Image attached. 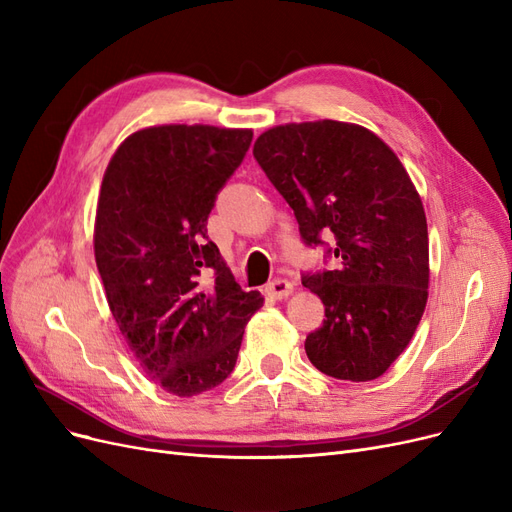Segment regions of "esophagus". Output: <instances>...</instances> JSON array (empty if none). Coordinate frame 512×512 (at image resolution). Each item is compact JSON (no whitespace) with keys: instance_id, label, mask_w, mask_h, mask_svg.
I'll use <instances>...</instances> for the list:
<instances>
[{"instance_id":"34e87169","label":"esophagus","mask_w":512,"mask_h":512,"mask_svg":"<svg viewBox=\"0 0 512 512\" xmlns=\"http://www.w3.org/2000/svg\"><path fill=\"white\" fill-rule=\"evenodd\" d=\"M292 290H294V286L290 284L288 279H273L271 284L267 286V294L273 296V298H277V301H281V298L290 296Z\"/></svg>"}]
</instances>
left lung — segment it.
<instances>
[{"instance_id": "left-lung-1", "label": "left lung", "mask_w": 512, "mask_h": 512, "mask_svg": "<svg viewBox=\"0 0 512 512\" xmlns=\"http://www.w3.org/2000/svg\"><path fill=\"white\" fill-rule=\"evenodd\" d=\"M254 158L294 209L307 245L334 239V271L303 275L326 320L305 351L324 375L381 377L409 345L430 284L428 224L407 169L383 139L339 120L264 131Z\"/></svg>"}]
</instances>
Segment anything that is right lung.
<instances>
[{
	"label": "right lung",
	"instance_id": "1",
	"mask_svg": "<svg viewBox=\"0 0 512 512\" xmlns=\"http://www.w3.org/2000/svg\"><path fill=\"white\" fill-rule=\"evenodd\" d=\"M252 135L209 125L135 131L101 182L93 241L110 311L144 373L182 398L233 373L245 324L264 301L241 290L207 237Z\"/></svg>",
	"mask_w": 512,
	"mask_h": 512
}]
</instances>
